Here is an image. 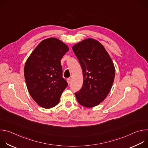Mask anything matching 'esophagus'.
Listing matches in <instances>:
<instances>
[{
  "mask_svg": "<svg viewBox=\"0 0 148 148\" xmlns=\"http://www.w3.org/2000/svg\"><path fill=\"white\" fill-rule=\"evenodd\" d=\"M67 82H68V84H70V83H71V78H67Z\"/></svg>",
  "mask_w": 148,
  "mask_h": 148,
  "instance_id": "1",
  "label": "esophagus"
}]
</instances>
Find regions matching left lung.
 I'll return each instance as SVG.
<instances>
[{
  "mask_svg": "<svg viewBox=\"0 0 148 148\" xmlns=\"http://www.w3.org/2000/svg\"><path fill=\"white\" fill-rule=\"evenodd\" d=\"M81 66L84 81L82 88L75 93L82 106L91 108L107 97L114 81V63L104 47L98 41L87 38L73 47Z\"/></svg>",
  "mask_w": 148,
  "mask_h": 148,
  "instance_id": "1",
  "label": "left lung"
}]
</instances>
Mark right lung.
<instances>
[{
  "label": "right lung",
  "instance_id": "obj_1",
  "mask_svg": "<svg viewBox=\"0 0 148 148\" xmlns=\"http://www.w3.org/2000/svg\"><path fill=\"white\" fill-rule=\"evenodd\" d=\"M69 50L60 40L49 38L40 42L25 63L24 74L28 91L41 107H55L68 86L62 77L60 60Z\"/></svg>",
  "mask_w": 148,
  "mask_h": 148
}]
</instances>
